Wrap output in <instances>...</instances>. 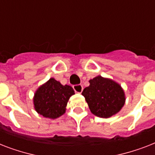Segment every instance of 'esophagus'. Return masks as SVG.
I'll list each match as a JSON object with an SVG mask.
<instances>
[{
	"label": "esophagus",
	"mask_w": 155,
	"mask_h": 155,
	"mask_svg": "<svg viewBox=\"0 0 155 155\" xmlns=\"http://www.w3.org/2000/svg\"><path fill=\"white\" fill-rule=\"evenodd\" d=\"M73 88L75 90V92L77 93H81L83 91V86L81 84H76L73 86Z\"/></svg>",
	"instance_id": "obj_1"
}]
</instances>
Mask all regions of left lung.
Instances as JSON below:
<instances>
[{
	"label": "left lung",
	"mask_w": 155,
	"mask_h": 155,
	"mask_svg": "<svg viewBox=\"0 0 155 155\" xmlns=\"http://www.w3.org/2000/svg\"><path fill=\"white\" fill-rule=\"evenodd\" d=\"M89 84L82 95L92 114L108 118L120 112L125 103V94L117 82L97 75L89 80Z\"/></svg>",
	"instance_id": "1"
}]
</instances>
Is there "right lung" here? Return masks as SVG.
Returning <instances> with one entry per match:
<instances>
[{
	"instance_id": "obj_1",
	"label": "right lung",
	"mask_w": 155,
	"mask_h": 155,
	"mask_svg": "<svg viewBox=\"0 0 155 155\" xmlns=\"http://www.w3.org/2000/svg\"><path fill=\"white\" fill-rule=\"evenodd\" d=\"M74 94L72 87L63 85L54 78H51L35 91L34 108L39 115L56 119L66 113L68 101Z\"/></svg>"
}]
</instances>
